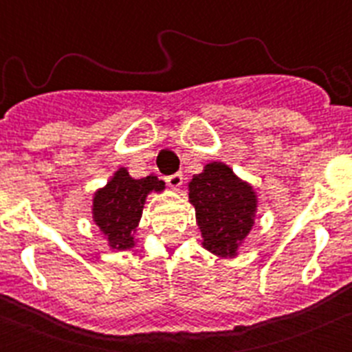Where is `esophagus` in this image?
<instances>
[{"label":"esophagus","instance_id":"esophagus-1","mask_svg":"<svg viewBox=\"0 0 352 352\" xmlns=\"http://www.w3.org/2000/svg\"><path fill=\"white\" fill-rule=\"evenodd\" d=\"M182 182H184V175L182 173H173V175H170V177H166V184H168L170 187H172V189H179L180 186H182Z\"/></svg>","mask_w":352,"mask_h":352}]
</instances>
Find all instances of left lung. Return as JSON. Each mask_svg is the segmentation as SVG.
Listing matches in <instances>:
<instances>
[{
	"instance_id": "obj_1",
	"label": "left lung",
	"mask_w": 352,
	"mask_h": 352,
	"mask_svg": "<svg viewBox=\"0 0 352 352\" xmlns=\"http://www.w3.org/2000/svg\"><path fill=\"white\" fill-rule=\"evenodd\" d=\"M189 202L196 209L202 247L216 257L233 258L257 214V192L226 163H206L189 184Z\"/></svg>"
}]
</instances>
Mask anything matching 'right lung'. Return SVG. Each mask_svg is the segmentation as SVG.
<instances>
[{
  "mask_svg": "<svg viewBox=\"0 0 352 352\" xmlns=\"http://www.w3.org/2000/svg\"><path fill=\"white\" fill-rule=\"evenodd\" d=\"M165 182L156 175L133 179L126 166L113 172L104 187L95 190L91 199V218L98 226L110 250H131L136 245V228L143 216L146 197L163 192Z\"/></svg>",
  "mask_w": 352,
  "mask_h": 352,
  "instance_id": "right-lung-1",
  "label": "right lung"
}]
</instances>
